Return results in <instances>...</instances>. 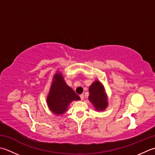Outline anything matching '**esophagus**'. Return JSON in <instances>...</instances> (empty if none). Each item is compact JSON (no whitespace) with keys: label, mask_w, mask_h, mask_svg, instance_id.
I'll list each match as a JSON object with an SVG mask.
<instances>
[{"label":"esophagus","mask_w":155,"mask_h":155,"mask_svg":"<svg viewBox=\"0 0 155 155\" xmlns=\"http://www.w3.org/2000/svg\"><path fill=\"white\" fill-rule=\"evenodd\" d=\"M79 97H80V98H81L82 100H83V99H84V95H83V94H81V95H79Z\"/></svg>","instance_id":"34e87169"}]
</instances>
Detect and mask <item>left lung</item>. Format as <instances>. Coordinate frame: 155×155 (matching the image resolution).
Wrapping results in <instances>:
<instances>
[{
  "label": "left lung",
  "instance_id": "obj_1",
  "mask_svg": "<svg viewBox=\"0 0 155 155\" xmlns=\"http://www.w3.org/2000/svg\"><path fill=\"white\" fill-rule=\"evenodd\" d=\"M89 100L97 111H104L107 107V97L104 87L99 81H95L89 87Z\"/></svg>",
  "mask_w": 155,
  "mask_h": 155
}]
</instances>
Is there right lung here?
<instances>
[{"label":"right lung","instance_id":"obj_1","mask_svg":"<svg viewBox=\"0 0 155 155\" xmlns=\"http://www.w3.org/2000/svg\"><path fill=\"white\" fill-rule=\"evenodd\" d=\"M80 99L79 96L66 83L61 72H56L47 97V104L51 112L56 115L63 114L72 101Z\"/></svg>","mask_w":155,"mask_h":155}]
</instances>
